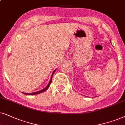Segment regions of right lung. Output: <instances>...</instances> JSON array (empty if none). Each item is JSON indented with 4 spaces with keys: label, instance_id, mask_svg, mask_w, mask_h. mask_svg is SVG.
I'll return each instance as SVG.
<instances>
[{
    "label": "right lung",
    "instance_id": "add662e5",
    "mask_svg": "<svg viewBox=\"0 0 125 125\" xmlns=\"http://www.w3.org/2000/svg\"><path fill=\"white\" fill-rule=\"evenodd\" d=\"M56 69H55V70L53 71L52 72V75H51V79H50V81H49V83H48V84L47 86H46V87H45L44 88V89H42V90H39V91H36V92H34V93H23V94H25V95H36V94H40V93H43V92H44V91H45L46 90H47L48 88L49 87V86H50V84H51V81H52V76H53V75H54V73H55V71H56Z\"/></svg>",
    "mask_w": 125,
    "mask_h": 125
}]
</instances>
